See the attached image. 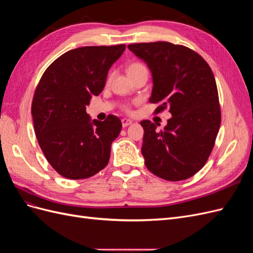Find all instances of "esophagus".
<instances>
[{"mask_svg": "<svg viewBox=\"0 0 253 253\" xmlns=\"http://www.w3.org/2000/svg\"><path fill=\"white\" fill-rule=\"evenodd\" d=\"M122 122V126L126 127V126H128L129 125H132V120L131 119H127V118H124L121 120Z\"/></svg>", "mask_w": 253, "mask_h": 253, "instance_id": "1", "label": "esophagus"}]
</instances>
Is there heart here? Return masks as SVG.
<instances>
[{
	"mask_svg": "<svg viewBox=\"0 0 253 253\" xmlns=\"http://www.w3.org/2000/svg\"><path fill=\"white\" fill-rule=\"evenodd\" d=\"M144 65L143 64H141V63H138V62H135V63H132L131 65L128 66V68H127V73H129V72H133V71H135V70H137V68H140V67H143ZM125 111H126V112H129V106L128 105H125Z\"/></svg>",
	"mask_w": 253,
	"mask_h": 253,
	"instance_id": "1",
	"label": "heart"
}]
</instances>
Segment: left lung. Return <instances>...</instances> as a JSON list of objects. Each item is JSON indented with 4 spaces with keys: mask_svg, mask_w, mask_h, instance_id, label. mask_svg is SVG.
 Returning <instances> with one entry per match:
<instances>
[{
    "mask_svg": "<svg viewBox=\"0 0 253 253\" xmlns=\"http://www.w3.org/2000/svg\"><path fill=\"white\" fill-rule=\"evenodd\" d=\"M128 49L148 64L153 76L150 102L155 114L169 108L172 117L163 131L143 120L141 153L148 170L179 181L200 171L208 160L220 126V106L214 75L194 50L170 42L135 43Z\"/></svg>",
    "mask_w": 253,
    "mask_h": 253,
    "instance_id": "left-lung-1",
    "label": "left lung"
}]
</instances>
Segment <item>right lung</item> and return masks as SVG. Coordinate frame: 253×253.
<instances>
[{
    "instance_id": "obj_1",
    "label": "right lung",
    "mask_w": 253,
    "mask_h": 253,
    "mask_svg": "<svg viewBox=\"0 0 253 253\" xmlns=\"http://www.w3.org/2000/svg\"><path fill=\"white\" fill-rule=\"evenodd\" d=\"M125 49L120 44L68 50L38 83L32 103L35 133L45 158L65 178H88L109 164L121 121L115 115L90 121L86 105L103 90L110 67Z\"/></svg>"
}]
</instances>
